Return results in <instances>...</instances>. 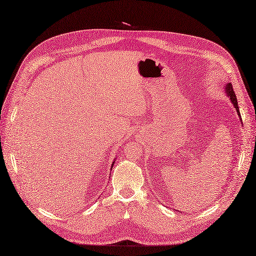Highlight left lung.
<instances>
[{
    "label": "left lung",
    "mask_w": 256,
    "mask_h": 256,
    "mask_svg": "<svg viewBox=\"0 0 256 256\" xmlns=\"http://www.w3.org/2000/svg\"><path fill=\"white\" fill-rule=\"evenodd\" d=\"M226 93H227V96L230 97L232 100V102L234 104V106L236 108V110H237V114L240 116V112H239V107H238V102H237V97H236V94L234 92V88H232V85L230 83L227 84L226 86ZM241 119V118H240Z\"/></svg>",
    "instance_id": "obj_1"
}]
</instances>
